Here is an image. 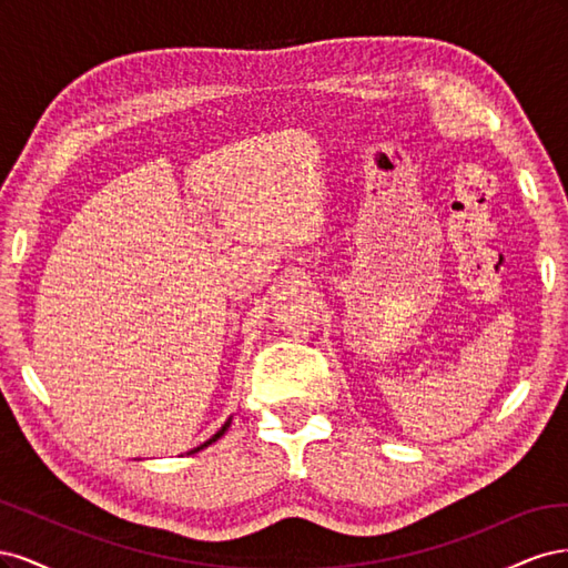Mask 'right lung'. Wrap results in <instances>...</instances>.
<instances>
[{"instance_id": "right-lung-1", "label": "right lung", "mask_w": 568, "mask_h": 568, "mask_svg": "<svg viewBox=\"0 0 568 568\" xmlns=\"http://www.w3.org/2000/svg\"><path fill=\"white\" fill-rule=\"evenodd\" d=\"M230 424H232V417H230V419H227L225 424H222V428H220V432H217V434H213V436H211L209 440H205V443H201V445H199V448H194V450H189L186 455H192V453H199V450H203V448H209V445H211V443H215V440H217L220 436H225V432H227V428H230Z\"/></svg>"}]
</instances>
